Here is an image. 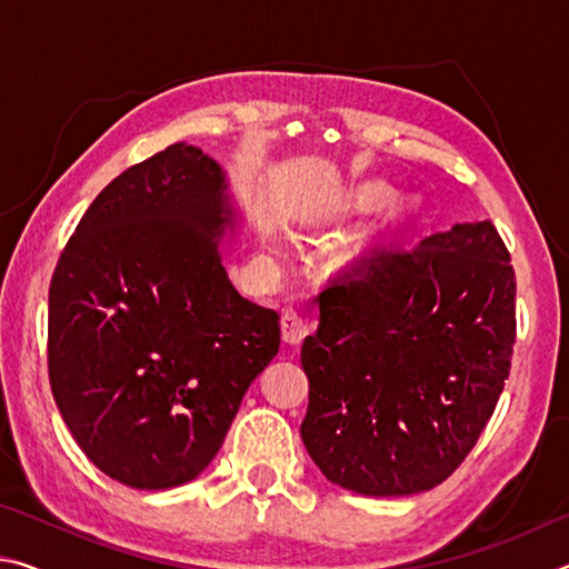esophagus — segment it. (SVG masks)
Instances as JSON below:
<instances>
[{
	"label": "esophagus",
	"mask_w": 569,
	"mask_h": 569,
	"mask_svg": "<svg viewBox=\"0 0 569 569\" xmlns=\"http://www.w3.org/2000/svg\"><path fill=\"white\" fill-rule=\"evenodd\" d=\"M281 333H283V341L288 346H298L308 333H311V323H308L301 313L286 311L281 316Z\"/></svg>",
	"instance_id": "1"
}]
</instances>
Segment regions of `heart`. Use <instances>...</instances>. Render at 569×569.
Instances as JSON below:
<instances>
[{
  "label": "heart",
  "instance_id": "obj_1",
  "mask_svg": "<svg viewBox=\"0 0 569 569\" xmlns=\"http://www.w3.org/2000/svg\"><path fill=\"white\" fill-rule=\"evenodd\" d=\"M389 196H391V188L387 186V182H379V180L363 182V186L353 190V200L361 208H379L387 203Z\"/></svg>",
  "mask_w": 569,
  "mask_h": 569
}]
</instances>
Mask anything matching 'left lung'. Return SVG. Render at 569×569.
<instances>
[{
    "instance_id": "1",
    "label": "left lung",
    "mask_w": 569,
    "mask_h": 569,
    "mask_svg": "<svg viewBox=\"0 0 569 569\" xmlns=\"http://www.w3.org/2000/svg\"><path fill=\"white\" fill-rule=\"evenodd\" d=\"M515 271L492 220L361 258L319 296L301 439L366 497L437 487L477 445L509 377Z\"/></svg>"
}]
</instances>
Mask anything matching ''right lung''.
Here are the masks:
<instances>
[{
	"mask_svg": "<svg viewBox=\"0 0 569 569\" xmlns=\"http://www.w3.org/2000/svg\"><path fill=\"white\" fill-rule=\"evenodd\" d=\"M226 170L178 142L114 178L50 283L47 363L67 429L132 489L196 479L281 343L278 313L236 291Z\"/></svg>",
	"mask_w": 569,
	"mask_h": 569,
	"instance_id": "add662e5",
	"label": "right lung"
}]
</instances>
